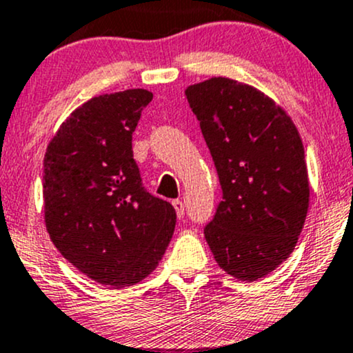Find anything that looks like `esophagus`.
<instances>
[{
	"instance_id": "obj_1",
	"label": "esophagus",
	"mask_w": 353,
	"mask_h": 353,
	"mask_svg": "<svg viewBox=\"0 0 353 353\" xmlns=\"http://www.w3.org/2000/svg\"><path fill=\"white\" fill-rule=\"evenodd\" d=\"M172 205H173V208H175L178 219H180V220L183 219V216H185V205H183V201H181V200H173Z\"/></svg>"
}]
</instances>
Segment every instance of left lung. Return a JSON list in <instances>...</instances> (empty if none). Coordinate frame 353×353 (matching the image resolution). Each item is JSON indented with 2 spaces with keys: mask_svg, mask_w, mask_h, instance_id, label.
Segmentation results:
<instances>
[{
  "mask_svg": "<svg viewBox=\"0 0 353 353\" xmlns=\"http://www.w3.org/2000/svg\"><path fill=\"white\" fill-rule=\"evenodd\" d=\"M223 200L205 239L216 263L255 282L294 252L308 212L302 138L282 106L255 86L213 77L185 90Z\"/></svg>",
  "mask_w": 353,
  "mask_h": 353,
  "instance_id": "obj_1",
  "label": "left lung"
}]
</instances>
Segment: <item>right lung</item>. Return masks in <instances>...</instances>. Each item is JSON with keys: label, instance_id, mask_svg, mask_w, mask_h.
I'll use <instances>...</instances> for the list:
<instances>
[{"label": "right lung", "instance_id": "add662e5", "mask_svg": "<svg viewBox=\"0 0 353 353\" xmlns=\"http://www.w3.org/2000/svg\"><path fill=\"white\" fill-rule=\"evenodd\" d=\"M153 93L133 88L83 103L43 161L45 223L59 253L94 282L125 288L163 259L175 230L168 201L141 187L132 134Z\"/></svg>", "mask_w": 353, "mask_h": 353}]
</instances>
